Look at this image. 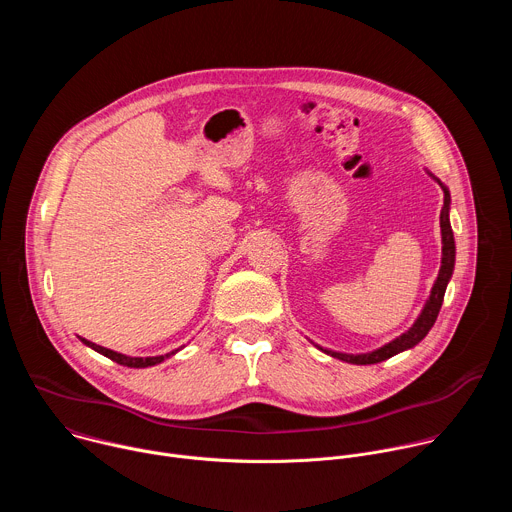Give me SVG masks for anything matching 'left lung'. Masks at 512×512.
<instances>
[{
  "instance_id": "left-lung-1",
  "label": "left lung",
  "mask_w": 512,
  "mask_h": 512,
  "mask_svg": "<svg viewBox=\"0 0 512 512\" xmlns=\"http://www.w3.org/2000/svg\"><path fill=\"white\" fill-rule=\"evenodd\" d=\"M437 184L442 186L444 190V206H442V212H440V229H442V265H440V273H437L435 281H433V287L429 291V298L425 300L423 304V310L419 312V316L415 318V322L411 324L409 330H405L401 336L393 338L391 342L371 350V352H360V354H348V352H336V350H330V348H322L320 344H314L316 348H320L322 352L338 358V360H344V362H350V364H375V362H381V360H387L403 350H409L413 348L415 344H419L427 332L431 330V326L435 324L437 320V314H440V308L444 304V296H446V287L452 279V273H454V265H456V241H454V231H452V225H450V204H452V196H450V188L440 180L435 178L429 170H425Z\"/></svg>"
}]
</instances>
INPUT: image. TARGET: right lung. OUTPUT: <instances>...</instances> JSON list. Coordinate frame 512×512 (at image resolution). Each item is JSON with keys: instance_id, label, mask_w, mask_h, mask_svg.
Masks as SVG:
<instances>
[{"instance_id": "obj_1", "label": "right lung", "mask_w": 512, "mask_h": 512, "mask_svg": "<svg viewBox=\"0 0 512 512\" xmlns=\"http://www.w3.org/2000/svg\"><path fill=\"white\" fill-rule=\"evenodd\" d=\"M79 340H81L83 344H87L89 348H93L95 352H99V354L111 358V360L117 362V364H123V367H129V369H148V367H154V364H160V362H164L166 358L174 356L178 350H182V346H180V348H176V350H172V352H168V354H160V356H127V354L109 350V348H105V346H99V344H95V342H89L87 338H81V336H79Z\"/></svg>"}]
</instances>
